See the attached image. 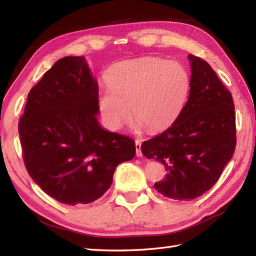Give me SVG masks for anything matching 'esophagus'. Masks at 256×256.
<instances>
[{"label":"esophagus","mask_w":256,"mask_h":256,"mask_svg":"<svg viewBox=\"0 0 256 256\" xmlns=\"http://www.w3.org/2000/svg\"><path fill=\"white\" fill-rule=\"evenodd\" d=\"M140 145H142L140 140H135V148H136V156H138V157L143 156L142 150H140Z\"/></svg>","instance_id":"1"}]
</instances>
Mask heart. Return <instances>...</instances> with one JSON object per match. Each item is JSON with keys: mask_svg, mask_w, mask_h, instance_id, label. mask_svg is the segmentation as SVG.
Here are the masks:
<instances>
[{"mask_svg": "<svg viewBox=\"0 0 256 256\" xmlns=\"http://www.w3.org/2000/svg\"><path fill=\"white\" fill-rule=\"evenodd\" d=\"M108 88L99 94L106 124L118 128L131 116L148 132L162 131L175 121L186 102L190 80L174 62L143 58L120 62L106 74Z\"/></svg>", "mask_w": 256, "mask_h": 256, "instance_id": "b5f03b06", "label": "heart"}]
</instances>
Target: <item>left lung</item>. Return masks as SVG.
Returning a JSON list of instances; mask_svg holds the SVG:
<instances>
[{"label":"left lung","instance_id":"left-lung-1","mask_svg":"<svg viewBox=\"0 0 256 256\" xmlns=\"http://www.w3.org/2000/svg\"><path fill=\"white\" fill-rule=\"evenodd\" d=\"M188 101L166 131L140 146L148 158L165 166L157 192L175 200H192L214 186L232 158L236 144L231 92L202 58L189 55Z\"/></svg>","mask_w":256,"mask_h":256}]
</instances>
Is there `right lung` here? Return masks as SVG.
Instances as JSON below:
<instances>
[{
  "label": "right lung",
  "mask_w": 256,
  "mask_h": 256,
  "mask_svg": "<svg viewBox=\"0 0 256 256\" xmlns=\"http://www.w3.org/2000/svg\"><path fill=\"white\" fill-rule=\"evenodd\" d=\"M99 88L82 56L59 59L30 89L18 122L23 160L38 186L62 204H90L111 187L132 138L103 130Z\"/></svg>",
  "instance_id": "obj_1"
}]
</instances>
